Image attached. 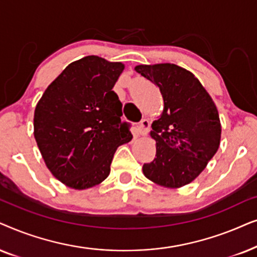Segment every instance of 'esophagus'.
<instances>
[{"instance_id":"1","label":"esophagus","mask_w":257,"mask_h":257,"mask_svg":"<svg viewBox=\"0 0 257 257\" xmlns=\"http://www.w3.org/2000/svg\"><path fill=\"white\" fill-rule=\"evenodd\" d=\"M149 128H150V123L147 118H143L138 125V129H139L140 134H141V135H146L147 132L149 131Z\"/></svg>"}]
</instances>
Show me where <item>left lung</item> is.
Returning <instances> with one entry per match:
<instances>
[{
    "instance_id": "8db88e82",
    "label": "left lung",
    "mask_w": 257,
    "mask_h": 257,
    "mask_svg": "<svg viewBox=\"0 0 257 257\" xmlns=\"http://www.w3.org/2000/svg\"><path fill=\"white\" fill-rule=\"evenodd\" d=\"M135 70L160 88L163 111L152 123L156 157L143 174L166 188H181L203 172L221 141L213 98L189 70L173 63L140 64Z\"/></svg>"
}]
</instances>
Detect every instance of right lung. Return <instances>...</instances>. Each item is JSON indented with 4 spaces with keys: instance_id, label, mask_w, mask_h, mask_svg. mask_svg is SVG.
<instances>
[{
    "instance_id": "1",
    "label": "right lung",
    "mask_w": 257,
    "mask_h": 257,
    "mask_svg": "<svg viewBox=\"0 0 257 257\" xmlns=\"http://www.w3.org/2000/svg\"><path fill=\"white\" fill-rule=\"evenodd\" d=\"M123 69L121 62L85 56L71 62L37 102V147L47 168L67 187L83 190L100 184L117 147L133 139L112 90Z\"/></svg>"
}]
</instances>
